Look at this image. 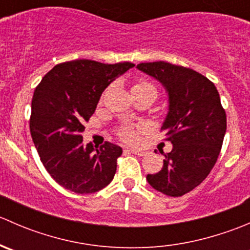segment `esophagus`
I'll return each mask as SVG.
<instances>
[{
  "label": "esophagus",
  "mask_w": 250,
  "mask_h": 250,
  "mask_svg": "<svg viewBox=\"0 0 250 250\" xmlns=\"http://www.w3.org/2000/svg\"><path fill=\"white\" fill-rule=\"evenodd\" d=\"M133 155L135 156H139V157H143V156L146 155V152L144 150H129Z\"/></svg>",
  "instance_id": "34e87169"
}]
</instances>
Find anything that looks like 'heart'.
<instances>
[{"mask_svg": "<svg viewBox=\"0 0 250 250\" xmlns=\"http://www.w3.org/2000/svg\"><path fill=\"white\" fill-rule=\"evenodd\" d=\"M132 89L144 90V92H151L155 95L157 94V90H156L155 85H153L152 83L147 82V81H140V82L135 83V84L133 85ZM120 137L125 141H127V143H130V144H134L138 141L137 132H135L134 127H123L122 129L120 130Z\"/></svg>", "mask_w": 250, "mask_h": 250, "instance_id": "1", "label": "heart"}]
</instances>
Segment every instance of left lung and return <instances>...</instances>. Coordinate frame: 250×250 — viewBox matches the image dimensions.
Returning <instances> with one entry per match:
<instances>
[{
	"label": "left lung",
	"instance_id": "obj_1",
	"mask_svg": "<svg viewBox=\"0 0 250 250\" xmlns=\"http://www.w3.org/2000/svg\"><path fill=\"white\" fill-rule=\"evenodd\" d=\"M137 69L158 81L167 93L161 129L173 145L162 169L147 174L146 180L155 190L179 197L213 169L226 133V113L214 83L192 69L166 62H141Z\"/></svg>",
	"mask_w": 250,
	"mask_h": 250
}]
</instances>
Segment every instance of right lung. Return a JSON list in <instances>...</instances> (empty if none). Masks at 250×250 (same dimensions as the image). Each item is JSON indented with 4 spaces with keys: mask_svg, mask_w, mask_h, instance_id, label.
Returning a JSON list of instances; mask_svg holds the SVG:
<instances>
[{
    "mask_svg": "<svg viewBox=\"0 0 250 250\" xmlns=\"http://www.w3.org/2000/svg\"><path fill=\"white\" fill-rule=\"evenodd\" d=\"M133 66L72 60L55 65L35 89L32 141L47 172L62 188L94 193L112 181L122 147L109 141L100 147L84 145L81 133L107 85Z\"/></svg>",
    "mask_w": 250,
    "mask_h": 250,
    "instance_id": "add662e5",
    "label": "right lung"
}]
</instances>
